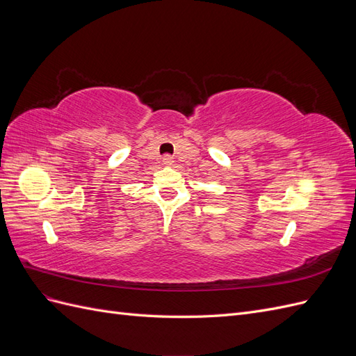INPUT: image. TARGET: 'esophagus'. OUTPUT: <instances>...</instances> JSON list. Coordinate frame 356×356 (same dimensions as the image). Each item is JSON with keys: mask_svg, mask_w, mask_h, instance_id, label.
<instances>
[{"mask_svg": "<svg viewBox=\"0 0 356 356\" xmlns=\"http://www.w3.org/2000/svg\"><path fill=\"white\" fill-rule=\"evenodd\" d=\"M172 161H174V159H172V156H169V154L163 156V163H165V165H172Z\"/></svg>", "mask_w": 356, "mask_h": 356, "instance_id": "esophagus-1", "label": "esophagus"}]
</instances>
